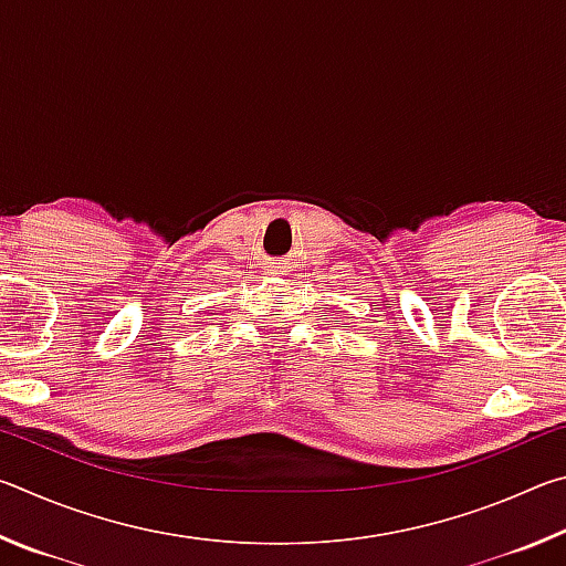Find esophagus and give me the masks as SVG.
<instances>
[{
    "label": "esophagus",
    "mask_w": 566,
    "mask_h": 566,
    "mask_svg": "<svg viewBox=\"0 0 566 566\" xmlns=\"http://www.w3.org/2000/svg\"><path fill=\"white\" fill-rule=\"evenodd\" d=\"M274 270H280V266H274Z\"/></svg>",
    "instance_id": "esophagus-1"
}]
</instances>
